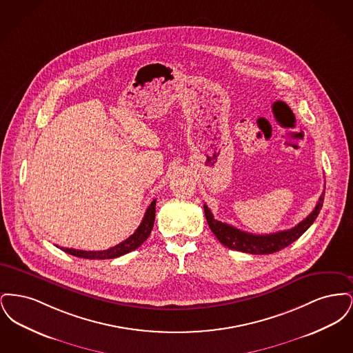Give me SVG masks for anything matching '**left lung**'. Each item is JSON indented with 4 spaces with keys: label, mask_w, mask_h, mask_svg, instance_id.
I'll return each instance as SVG.
<instances>
[{
    "label": "left lung",
    "mask_w": 353,
    "mask_h": 353,
    "mask_svg": "<svg viewBox=\"0 0 353 353\" xmlns=\"http://www.w3.org/2000/svg\"><path fill=\"white\" fill-rule=\"evenodd\" d=\"M323 201H324V192L321 193L315 209L303 219L302 222H299L292 229L272 233V234H252L248 232H242L229 223L217 221L213 217L210 209L206 205H203V210H205V217L210 230L217 236V239L223 246L236 252L266 255V254L279 252L287 248L288 245H291L292 242H295L314 223V221L320 213Z\"/></svg>",
    "instance_id": "8db88e82"
}]
</instances>
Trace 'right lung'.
I'll list each match as a JSON object with an SVG mask.
<instances>
[{
  "mask_svg": "<svg viewBox=\"0 0 353 353\" xmlns=\"http://www.w3.org/2000/svg\"><path fill=\"white\" fill-rule=\"evenodd\" d=\"M154 216H156V200H153L151 205L148 206V209L144 214V219L141 221V223L139 225V228L136 229L134 234L128 236L125 241L120 242L119 245L111 248V249L101 250V252H85V250L61 248V250L71 254L74 256L84 258V259H112V258H118V256H121L127 252L137 249L139 246H141L147 241V238L150 236L152 229H153Z\"/></svg>",
  "mask_w": 353,
  "mask_h": 353,
  "instance_id": "right-lung-1",
  "label": "right lung"
}]
</instances>
